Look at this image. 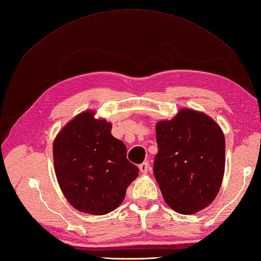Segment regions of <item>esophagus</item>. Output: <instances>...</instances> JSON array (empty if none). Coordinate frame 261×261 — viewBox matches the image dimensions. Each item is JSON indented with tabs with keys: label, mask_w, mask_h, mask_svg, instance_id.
<instances>
[{
	"label": "esophagus",
	"mask_w": 261,
	"mask_h": 261,
	"mask_svg": "<svg viewBox=\"0 0 261 261\" xmlns=\"http://www.w3.org/2000/svg\"><path fill=\"white\" fill-rule=\"evenodd\" d=\"M148 169H149V164L147 162H145V163L139 165V171H141L142 174H147Z\"/></svg>",
	"instance_id": "34e87169"
}]
</instances>
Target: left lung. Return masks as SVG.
<instances>
[{
  "mask_svg": "<svg viewBox=\"0 0 261 261\" xmlns=\"http://www.w3.org/2000/svg\"><path fill=\"white\" fill-rule=\"evenodd\" d=\"M154 175L166 204L182 215L205 209L217 197L225 173V136L205 113L181 109L156 123Z\"/></svg>",
  "mask_w": 261,
  "mask_h": 261,
  "instance_id": "obj_1",
  "label": "left lung"
}]
</instances>
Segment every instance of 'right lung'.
I'll return each instance as SVG.
<instances>
[{"label": "right lung", "instance_id": "add662e5", "mask_svg": "<svg viewBox=\"0 0 261 261\" xmlns=\"http://www.w3.org/2000/svg\"><path fill=\"white\" fill-rule=\"evenodd\" d=\"M95 111L77 114L53 142L54 170L63 195L76 211L106 215L122 204L138 176L125 144L114 137L112 123Z\"/></svg>", "mask_w": 261, "mask_h": 261}]
</instances>
